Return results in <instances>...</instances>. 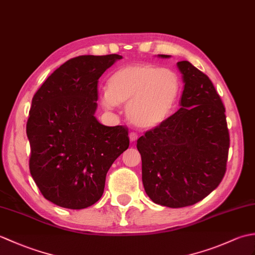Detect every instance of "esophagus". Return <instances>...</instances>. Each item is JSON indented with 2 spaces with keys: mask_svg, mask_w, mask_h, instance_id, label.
Returning a JSON list of instances; mask_svg holds the SVG:
<instances>
[{
  "mask_svg": "<svg viewBox=\"0 0 255 255\" xmlns=\"http://www.w3.org/2000/svg\"><path fill=\"white\" fill-rule=\"evenodd\" d=\"M138 133L137 132H130V133H129V139H130V141L131 142H134V141H136V140L138 139Z\"/></svg>",
  "mask_w": 255,
  "mask_h": 255,
  "instance_id": "obj_1",
  "label": "esophagus"
}]
</instances>
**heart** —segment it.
I'll return each mask as SVG.
<instances>
[{
	"label": "heart",
	"mask_w": 255,
	"mask_h": 255,
	"mask_svg": "<svg viewBox=\"0 0 255 255\" xmlns=\"http://www.w3.org/2000/svg\"><path fill=\"white\" fill-rule=\"evenodd\" d=\"M180 93L181 79L175 71L152 63H132L111 75L100 100L106 110L127 104V117L134 126L153 128L170 117Z\"/></svg>",
	"instance_id": "1"
}]
</instances>
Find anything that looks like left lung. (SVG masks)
<instances>
[{
    "label": "left lung",
    "mask_w": 255,
    "mask_h": 255,
    "mask_svg": "<svg viewBox=\"0 0 255 255\" xmlns=\"http://www.w3.org/2000/svg\"><path fill=\"white\" fill-rule=\"evenodd\" d=\"M177 67L185 83L181 108L137 140L144 191L171 208L196 204L219 185L230 145L226 110L213 82L188 61Z\"/></svg>",
    "instance_id": "left-lung-1"
}]
</instances>
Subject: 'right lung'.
Wrapping results in <instances>:
<instances>
[{
	"mask_svg": "<svg viewBox=\"0 0 255 255\" xmlns=\"http://www.w3.org/2000/svg\"><path fill=\"white\" fill-rule=\"evenodd\" d=\"M119 59L115 53L70 59L32 97L29 171L44 197L60 207L95 204L108 170L129 147L127 127L104 126L94 116L99 79Z\"/></svg>",
	"mask_w": 255,
	"mask_h": 255,
	"instance_id": "add662e5",
	"label": "right lung"
}]
</instances>
